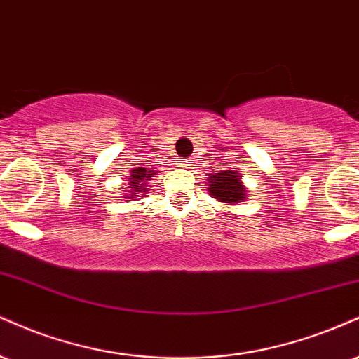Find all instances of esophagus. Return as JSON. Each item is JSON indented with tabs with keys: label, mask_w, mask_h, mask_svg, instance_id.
<instances>
[{
	"label": "esophagus",
	"mask_w": 359,
	"mask_h": 359,
	"mask_svg": "<svg viewBox=\"0 0 359 359\" xmlns=\"http://www.w3.org/2000/svg\"><path fill=\"white\" fill-rule=\"evenodd\" d=\"M193 161H195V159L187 158V159H183V161H180L178 164H180L181 168H191V166H193Z\"/></svg>",
	"instance_id": "esophagus-1"
}]
</instances>
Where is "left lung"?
Here are the masks:
<instances>
[{
	"mask_svg": "<svg viewBox=\"0 0 359 359\" xmlns=\"http://www.w3.org/2000/svg\"><path fill=\"white\" fill-rule=\"evenodd\" d=\"M210 193L213 198L223 201V203H238L245 200L247 189L240 181L238 172L235 171H220L210 178Z\"/></svg>",
	"mask_w": 359,
	"mask_h": 359,
	"instance_id": "1",
	"label": "left lung"
}]
</instances>
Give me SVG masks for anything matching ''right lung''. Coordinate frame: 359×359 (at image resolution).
Segmentation results:
<instances>
[{
	"instance_id": "obj_1",
	"label": "right lung",
	"mask_w": 359,
	"mask_h": 359,
	"mask_svg": "<svg viewBox=\"0 0 359 359\" xmlns=\"http://www.w3.org/2000/svg\"><path fill=\"white\" fill-rule=\"evenodd\" d=\"M153 175H156V172L153 171H146V168H136V170L130 171V176H129V188H133V191L136 193H141V191H147V189L144 188V180H149L153 178ZM130 191V193H133ZM137 196V195H136ZM133 198V196H130Z\"/></svg>"
}]
</instances>
